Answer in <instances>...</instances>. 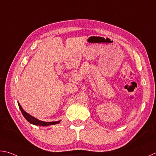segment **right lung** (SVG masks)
<instances>
[{"label":"right lung","instance_id":"right-lung-1","mask_svg":"<svg viewBox=\"0 0 156 156\" xmlns=\"http://www.w3.org/2000/svg\"><path fill=\"white\" fill-rule=\"evenodd\" d=\"M18 106L19 108H20V110L22 111V113L23 115V117H25V119L27 120V121L30 123V124H33V125H36V126H48L49 125H54V124H59L60 121H56V122H43L41 121V120H39L37 118H35L33 116L30 115V114H28V113H26V111L23 109L22 107H21V105L18 102Z\"/></svg>","mask_w":156,"mask_h":156}]
</instances>
